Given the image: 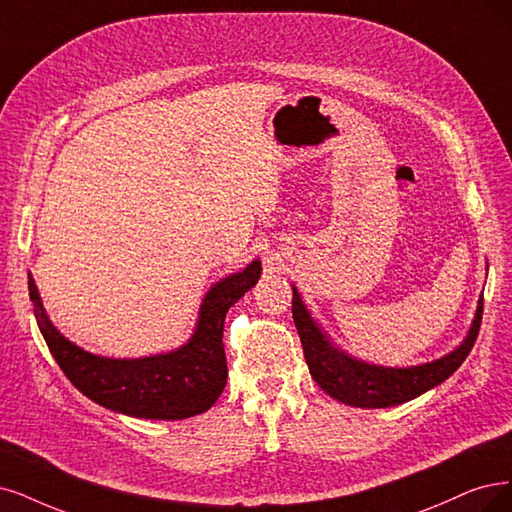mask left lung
Segmentation results:
<instances>
[{
	"label": "left lung",
	"instance_id": "8db88e82",
	"mask_svg": "<svg viewBox=\"0 0 512 512\" xmlns=\"http://www.w3.org/2000/svg\"><path fill=\"white\" fill-rule=\"evenodd\" d=\"M481 318L483 297L479 299L475 320H472V327L462 346L453 350L451 354L439 358V361L409 369L375 367L363 361H356V358H350L342 350L333 348L325 333L320 331L310 318L304 301L299 299V293L293 287V320L301 339V346H304V356L310 373L316 384L327 394H331L333 399L352 407H394L407 403L415 399V396H420L426 390L445 382L447 377L466 361L468 352L475 346L481 329Z\"/></svg>",
	"mask_w": 512,
	"mask_h": 512
}]
</instances>
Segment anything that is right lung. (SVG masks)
Returning a JSON list of instances; mask_svg holds the SVG:
<instances>
[{
	"label": "right lung",
	"instance_id": "obj_1",
	"mask_svg": "<svg viewBox=\"0 0 512 512\" xmlns=\"http://www.w3.org/2000/svg\"><path fill=\"white\" fill-rule=\"evenodd\" d=\"M261 263L223 278L206 293L198 329L189 342L168 354L116 361L73 346L48 320L29 276L33 314L46 344L67 380L94 403L132 418L183 420L211 409L227 382L223 350L225 312L255 287Z\"/></svg>",
	"mask_w": 512,
	"mask_h": 512
}]
</instances>
